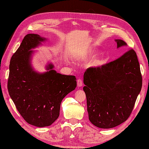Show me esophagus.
<instances>
[{
    "label": "esophagus",
    "mask_w": 149,
    "mask_h": 149,
    "mask_svg": "<svg viewBox=\"0 0 149 149\" xmlns=\"http://www.w3.org/2000/svg\"><path fill=\"white\" fill-rule=\"evenodd\" d=\"M77 86L78 87H82V85H83V82H82V79H79L77 81Z\"/></svg>",
    "instance_id": "34e87169"
}]
</instances>
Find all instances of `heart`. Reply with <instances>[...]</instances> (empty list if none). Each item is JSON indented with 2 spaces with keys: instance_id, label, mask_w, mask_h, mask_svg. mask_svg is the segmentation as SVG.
I'll return each instance as SVG.
<instances>
[{
  "instance_id": "heart-1",
  "label": "heart",
  "mask_w": 149,
  "mask_h": 149,
  "mask_svg": "<svg viewBox=\"0 0 149 149\" xmlns=\"http://www.w3.org/2000/svg\"><path fill=\"white\" fill-rule=\"evenodd\" d=\"M97 53V51L95 49L91 48L89 46H86L83 47L78 52H75L74 55V58L81 62H85L92 58ZM107 60L103 56H98L94 58L90 63V65L93 67H99L103 66L106 64Z\"/></svg>"
}]
</instances>
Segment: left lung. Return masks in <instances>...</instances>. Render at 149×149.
I'll list each match as a JSON object with an SVG mask.
<instances>
[{"label":"left lung","instance_id":"left-lung-1","mask_svg":"<svg viewBox=\"0 0 149 149\" xmlns=\"http://www.w3.org/2000/svg\"><path fill=\"white\" fill-rule=\"evenodd\" d=\"M115 41L117 48L127 46L123 40ZM84 83L91 123L101 128H111L123 123L130 116L142 86L136 52L130 49L103 66L87 68Z\"/></svg>","mask_w":149,"mask_h":149}]
</instances>
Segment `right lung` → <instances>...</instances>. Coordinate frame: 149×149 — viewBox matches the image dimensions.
<instances>
[{
  "mask_svg": "<svg viewBox=\"0 0 149 149\" xmlns=\"http://www.w3.org/2000/svg\"><path fill=\"white\" fill-rule=\"evenodd\" d=\"M45 40L36 34L24 36L10 59L7 82L9 94L17 111L27 123L38 127L51 125L58 118L62 100L77 86L74 75L57 73L52 63L45 73L33 70L31 49Z\"/></svg>",
  "mask_w": 149,
  "mask_h": 149,
  "instance_id": "right-lung-1",
  "label": "right lung"
}]
</instances>
